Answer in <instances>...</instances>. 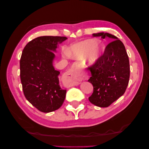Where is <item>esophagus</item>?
Returning a JSON list of instances; mask_svg holds the SVG:
<instances>
[{
    "label": "esophagus",
    "instance_id": "1",
    "mask_svg": "<svg viewBox=\"0 0 149 149\" xmlns=\"http://www.w3.org/2000/svg\"><path fill=\"white\" fill-rule=\"evenodd\" d=\"M65 77L67 79L70 86L78 85L82 80L88 79V76L79 70L78 66H74V70L68 71L65 74Z\"/></svg>",
    "mask_w": 149,
    "mask_h": 149
}]
</instances>
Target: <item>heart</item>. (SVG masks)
<instances>
[{
    "label": "heart",
    "mask_w": 149,
    "mask_h": 149,
    "mask_svg": "<svg viewBox=\"0 0 149 149\" xmlns=\"http://www.w3.org/2000/svg\"><path fill=\"white\" fill-rule=\"evenodd\" d=\"M95 42L86 40L71 47L68 50L67 54L69 56L82 59L90 51L88 56V60L89 63L94 64L100 58L102 52V47L95 46Z\"/></svg>",
    "instance_id": "1"
}]
</instances>
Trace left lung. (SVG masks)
Listing matches in <instances>:
<instances>
[{
	"label": "left lung",
	"mask_w": 149,
	"mask_h": 149,
	"mask_svg": "<svg viewBox=\"0 0 149 149\" xmlns=\"http://www.w3.org/2000/svg\"><path fill=\"white\" fill-rule=\"evenodd\" d=\"M93 37L114 39L106 47L102 55L89 67L93 86L89 101L101 107L109 106L123 95L129 84L130 65L125 47L116 36L108 33H93Z\"/></svg>",
	"instance_id": "8db88e82"
}]
</instances>
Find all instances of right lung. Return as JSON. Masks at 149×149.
I'll list each match as a JSON object with an SVG mask.
<instances>
[{
    "mask_svg": "<svg viewBox=\"0 0 149 149\" xmlns=\"http://www.w3.org/2000/svg\"><path fill=\"white\" fill-rule=\"evenodd\" d=\"M66 37L43 36L31 40L23 49L20 60V80L25 98L43 112L56 111L63 103L66 90L59 84L60 72L53 66L58 43Z\"/></svg>",
    "mask_w": 149,
    "mask_h": 149,
    "instance_id": "right-lung-1",
    "label": "right lung"
}]
</instances>
